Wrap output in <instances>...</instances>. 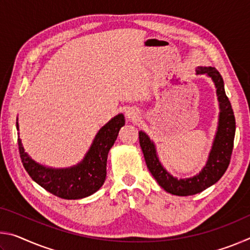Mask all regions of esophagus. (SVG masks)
Masks as SVG:
<instances>
[{"label": "esophagus", "mask_w": 250, "mask_h": 250, "mask_svg": "<svg viewBox=\"0 0 250 250\" xmlns=\"http://www.w3.org/2000/svg\"><path fill=\"white\" fill-rule=\"evenodd\" d=\"M125 117H126V119H128L129 121L137 120V118L139 117V111H138L137 109H134V108H129L125 111Z\"/></svg>", "instance_id": "obj_1"}]
</instances>
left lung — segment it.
I'll use <instances>...</instances> for the list:
<instances>
[{"label": "left lung", "mask_w": 250, "mask_h": 250, "mask_svg": "<svg viewBox=\"0 0 250 250\" xmlns=\"http://www.w3.org/2000/svg\"><path fill=\"white\" fill-rule=\"evenodd\" d=\"M196 75H206L209 77L216 88V95L219 105L218 125L213 145L209 151L206 164L200 173L188 179H177L171 175L161 164L154 142L143 131H139L140 146L145 155L146 167L164 191L177 196H188L201 193L209 186L214 185L226 172L230 162V156L234 146L236 122L234 111L228 100L224 80L221 74L214 67H197Z\"/></svg>", "instance_id": "left-lung-1"}]
</instances>
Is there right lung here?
I'll return each instance as SVG.
<instances>
[{
  "label": "right lung",
  "instance_id": "right-lung-1",
  "mask_svg": "<svg viewBox=\"0 0 250 250\" xmlns=\"http://www.w3.org/2000/svg\"><path fill=\"white\" fill-rule=\"evenodd\" d=\"M125 122L122 113L107 122L96 134L84 158L74 167L55 168L42 166L25 152L22 140L19 138L21 160L33 181L55 196L65 200H80L90 196L104 183L109 150L117 140ZM16 128L19 130V119Z\"/></svg>",
  "mask_w": 250,
  "mask_h": 250
}]
</instances>
